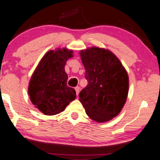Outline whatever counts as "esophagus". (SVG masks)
<instances>
[{
	"label": "esophagus",
	"instance_id": "obj_1",
	"mask_svg": "<svg viewBox=\"0 0 160 160\" xmlns=\"http://www.w3.org/2000/svg\"><path fill=\"white\" fill-rule=\"evenodd\" d=\"M75 90L76 92V95H78V94H79V92H80V87H75Z\"/></svg>",
	"mask_w": 160,
	"mask_h": 160
}]
</instances>
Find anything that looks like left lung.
Masks as SVG:
<instances>
[{
    "label": "left lung",
    "instance_id": "obj_1",
    "mask_svg": "<svg viewBox=\"0 0 160 160\" xmlns=\"http://www.w3.org/2000/svg\"><path fill=\"white\" fill-rule=\"evenodd\" d=\"M80 56L88 81L79 94L80 102L94 121H110L121 112L128 98V72L119 58L104 48L82 50Z\"/></svg>",
    "mask_w": 160,
    "mask_h": 160
}]
</instances>
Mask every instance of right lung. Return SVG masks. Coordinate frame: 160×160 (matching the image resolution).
Masks as SVG:
<instances>
[{
	"label": "right lung",
	"mask_w": 160,
	"mask_h": 160,
	"mask_svg": "<svg viewBox=\"0 0 160 160\" xmlns=\"http://www.w3.org/2000/svg\"><path fill=\"white\" fill-rule=\"evenodd\" d=\"M73 50L66 48L50 50L37 65L28 85V95L35 107L43 114L62 112L76 98V91L67 85L65 65L73 58Z\"/></svg>",
	"instance_id": "right-lung-1"
}]
</instances>
